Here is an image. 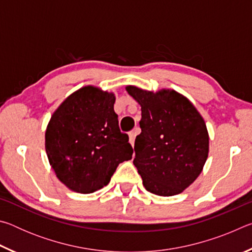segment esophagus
Here are the masks:
<instances>
[{"instance_id": "34e87169", "label": "esophagus", "mask_w": 252, "mask_h": 252, "mask_svg": "<svg viewBox=\"0 0 252 252\" xmlns=\"http://www.w3.org/2000/svg\"><path fill=\"white\" fill-rule=\"evenodd\" d=\"M139 133V129H134L133 131H131L130 133H129V141H130V143L132 144V146H133L134 144V140H135V136H136V134Z\"/></svg>"}]
</instances>
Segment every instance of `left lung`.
<instances>
[{
	"mask_svg": "<svg viewBox=\"0 0 252 252\" xmlns=\"http://www.w3.org/2000/svg\"><path fill=\"white\" fill-rule=\"evenodd\" d=\"M141 105V133L134 142L133 164L153 194L181 193L202 171L208 158L206 123L192 103L176 91L158 93L129 85Z\"/></svg>",
	"mask_w": 252,
	"mask_h": 252,
	"instance_id": "left-lung-1",
	"label": "left lung"
}]
</instances>
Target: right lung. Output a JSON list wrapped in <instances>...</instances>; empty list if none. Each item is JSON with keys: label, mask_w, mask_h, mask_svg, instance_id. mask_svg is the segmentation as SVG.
Returning <instances> with one entry per match:
<instances>
[{"label": "right lung", "mask_w": 252, "mask_h": 252, "mask_svg": "<svg viewBox=\"0 0 252 252\" xmlns=\"http://www.w3.org/2000/svg\"><path fill=\"white\" fill-rule=\"evenodd\" d=\"M112 93L84 87L51 117L45 150L59 180L79 193H92L110 182L118 165L132 159L129 135L119 127Z\"/></svg>", "instance_id": "right-lung-1"}]
</instances>
